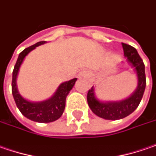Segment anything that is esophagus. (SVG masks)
Masks as SVG:
<instances>
[{"mask_svg":"<svg viewBox=\"0 0 156 156\" xmlns=\"http://www.w3.org/2000/svg\"><path fill=\"white\" fill-rule=\"evenodd\" d=\"M79 77L81 78H85V79H86V78L89 77V73H88V71H87L84 70V71H82L79 73Z\"/></svg>","mask_w":156,"mask_h":156,"instance_id":"esophagus-1","label":"esophagus"}]
</instances>
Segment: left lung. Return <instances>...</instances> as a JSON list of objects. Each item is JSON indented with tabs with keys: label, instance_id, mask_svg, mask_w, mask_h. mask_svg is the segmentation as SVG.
I'll return each mask as SVG.
<instances>
[{
	"label": "left lung",
	"instance_id": "obj_1",
	"mask_svg": "<svg viewBox=\"0 0 156 156\" xmlns=\"http://www.w3.org/2000/svg\"><path fill=\"white\" fill-rule=\"evenodd\" d=\"M124 56L135 69L138 77V86L131 97L119 102H100L94 95L93 86L88 91L87 102L93 113L105 119L116 120L131 114L139 105L146 87L145 65L135 48L129 44L122 43Z\"/></svg>",
	"mask_w": 156,
	"mask_h": 156
}]
</instances>
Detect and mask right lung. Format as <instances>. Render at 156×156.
<instances>
[{"instance_id": "1", "label": "right lung", "mask_w": 156, "mask_h": 156, "mask_svg": "<svg viewBox=\"0 0 156 156\" xmlns=\"http://www.w3.org/2000/svg\"><path fill=\"white\" fill-rule=\"evenodd\" d=\"M44 43L45 41L38 42L36 44L26 48L19 54L12 76V94L18 109L26 118L36 122L49 123L57 120L62 116L65 111L66 97L72 89L73 85H75L77 78H73L70 81L61 84L58 86L55 94L50 99L43 102H30L20 95L16 86V77L19 68L22 65L24 58L36 47Z\"/></svg>"}]
</instances>
